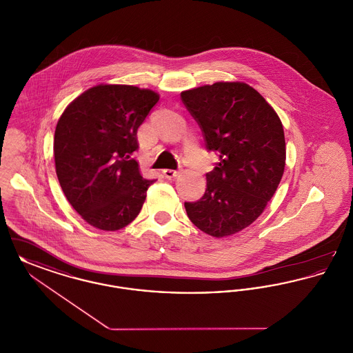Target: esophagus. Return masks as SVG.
Segmentation results:
<instances>
[{
  "label": "esophagus",
  "mask_w": 353,
  "mask_h": 353,
  "mask_svg": "<svg viewBox=\"0 0 353 353\" xmlns=\"http://www.w3.org/2000/svg\"><path fill=\"white\" fill-rule=\"evenodd\" d=\"M163 173H164V176H165L167 179H174V177H177V176L180 174V170H174V169H164V170H163Z\"/></svg>",
  "instance_id": "34e87169"
}]
</instances>
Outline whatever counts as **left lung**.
I'll return each instance as SVG.
<instances>
[{
	"label": "left lung",
	"instance_id": "left-lung-1",
	"mask_svg": "<svg viewBox=\"0 0 353 353\" xmlns=\"http://www.w3.org/2000/svg\"><path fill=\"white\" fill-rule=\"evenodd\" d=\"M219 163L206 173L200 200L185 202L189 219L203 233L228 236L252 225L274 196L285 164L283 125L249 84L217 82L181 92Z\"/></svg>",
	"mask_w": 353,
	"mask_h": 353
}]
</instances>
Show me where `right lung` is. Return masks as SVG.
<instances>
[{
	"instance_id": "1",
	"label": "right lung",
	"mask_w": 353,
	"mask_h": 353,
	"mask_svg": "<svg viewBox=\"0 0 353 353\" xmlns=\"http://www.w3.org/2000/svg\"><path fill=\"white\" fill-rule=\"evenodd\" d=\"M159 101L151 90L99 84L68 104L54 134L61 188L82 219L101 230H119L140 213L154 180L132 159L137 128Z\"/></svg>"
}]
</instances>
